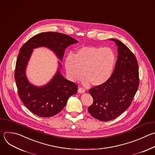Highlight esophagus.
Here are the masks:
<instances>
[{"instance_id":"34e87169","label":"esophagus","mask_w":155,"mask_h":155,"mask_svg":"<svg viewBox=\"0 0 155 155\" xmlns=\"http://www.w3.org/2000/svg\"><path fill=\"white\" fill-rule=\"evenodd\" d=\"M78 92L79 93H84V92H85V89H84V88L81 87H78Z\"/></svg>"}]
</instances>
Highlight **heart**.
I'll return each instance as SVG.
<instances>
[{
    "label": "heart",
    "mask_w": 155,
    "mask_h": 155,
    "mask_svg": "<svg viewBox=\"0 0 155 155\" xmlns=\"http://www.w3.org/2000/svg\"><path fill=\"white\" fill-rule=\"evenodd\" d=\"M115 61V54L109 47L84 46L80 48L74 56L67 57L65 68L71 80H78L84 75L86 84L90 83L97 86L104 84L110 78Z\"/></svg>",
    "instance_id": "1"
}]
</instances>
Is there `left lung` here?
I'll return each mask as SVG.
<instances>
[{"instance_id": "1", "label": "left lung", "mask_w": 155, "mask_h": 155, "mask_svg": "<svg viewBox=\"0 0 155 155\" xmlns=\"http://www.w3.org/2000/svg\"><path fill=\"white\" fill-rule=\"evenodd\" d=\"M118 56L110 78L104 84L89 90L93 98L88 107L90 114L101 121H110L122 114L130 105L139 84L138 64L134 54L116 39Z\"/></svg>"}]
</instances>
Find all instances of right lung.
Here are the masks:
<instances>
[{"label":"right lung","instance_id":"1","mask_svg":"<svg viewBox=\"0 0 155 155\" xmlns=\"http://www.w3.org/2000/svg\"><path fill=\"white\" fill-rule=\"evenodd\" d=\"M77 42L75 39L66 34L48 31L36 35L20 48L15 78L21 100L33 114L44 117L56 115L64 108L69 98L77 93L78 84L64 78L59 70L51 81L44 86L36 87L28 83L25 76V68L33 49L41 46L47 47L62 60L65 49Z\"/></svg>","mask_w":155,"mask_h":155}]
</instances>
